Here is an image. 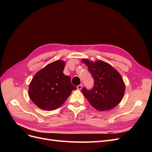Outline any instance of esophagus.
<instances>
[{
  "mask_svg": "<svg viewBox=\"0 0 152 152\" xmlns=\"http://www.w3.org/2000/svg\"><path fill=\"white\" fill-rule=\"evenodd\" d=\"M77 89L80 90V89L82 88V84H80V85H79V86H78L77 87Z\"/></svg>",
  "mask_w": 152,
  "mask_h": 152,
  "instance_id": "34e87169",
  "label": "esophagus"
}]
</instances>
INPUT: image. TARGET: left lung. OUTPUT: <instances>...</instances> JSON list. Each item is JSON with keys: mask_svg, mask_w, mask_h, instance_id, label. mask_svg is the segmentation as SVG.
Instances as JSON below:
<instances>
[{"mask_svg": "<svg viewBox=\"0 0 152 152\" xmlns=\"http://www.w3.org/2000/svg\"><path fill=\"white\" fill-rule=\"evenodd\" d=\"M93 75L94 85L90 91L85 87L82 91L89 103L99 111L110 110L121 102L126 86L116 69L102 60L92 61L82 59Z\"/></svg>", "mask_w": 152, "mask_h": 152, "instance_id": "1", "label": "left lung"}]
</instances>
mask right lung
<instances>
[{
	"label": "right lung",
	"mask_w": 152,
	"mask_h": 152,
	"mask_svg": "<svg viewBox=\"0 0 152 152\" xmlns=\"http://www.w3.org/2000/svg\"><path fill=\"white\" fill-rule=\"evenodd\" d=\"M65 63L58 60L41 69L32 79L28 95L33 103L44 110H54L65 103L77 89L71 83L70 77L63 73Z\"/></svg>",
	"instance_id": "add662e5"
}]
</instances>
